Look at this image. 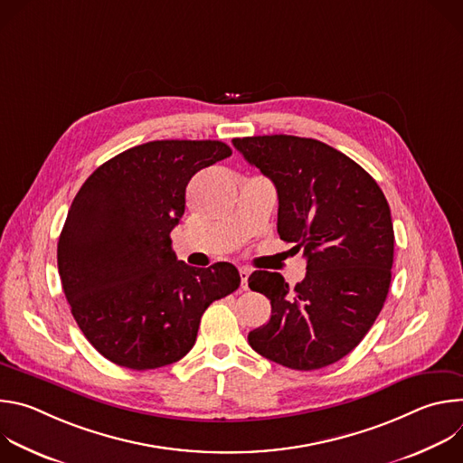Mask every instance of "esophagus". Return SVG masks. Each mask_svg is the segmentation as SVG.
Returning <instances> with one entry per match:
<instances>
[{"mask_svg": "<svg viewBox=\"0 0 463 463\" xmlns=\"http://www.w3.org/2000/svg\"><path fill=\"white\" fill-rule=\"evenodd\" d=\"M249 275H250V269H249V268H240V277H241V289H249V286H247Z\"/></svg>", "mask_w": 463, "mask_h": 463, "instance_id": "34e87169", "label": "esophagus"}]
</instances>
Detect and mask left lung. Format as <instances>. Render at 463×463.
<instances>
[{"label": "left lung", "mask_w": 463, "mask_h": 463, "mask_svg": "<svg viewBox=\"0 0 463 463\" xmlns=\"http://www.w3.org/2000/svg\"><path fill=\"white\" fill-rule=\"evenodd\" d=\"M232 145L277 186L279 234L307 260L293 289L279 273L249 277V288L271 300L269 322L252 329L249 345L293 370L334 364L363 341L388 295L393 225L386 197L364 168L317 139L258 136Z\"/></svg>", "instance_id": "obj_1"}]
</instances>
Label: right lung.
<instances>
[{"label": "right lung", "mask_w": 463, "mask_h": 463, "mask_svg": "<svg viewBox=\"0 0 463 463\" xmlns=\"http://www.w3.org/2000/svg\"><path fill=\"white\" fill-rule=\"evenodd\" d=\"M232 150L222 141H152L100 165L82 184L58 240V273L91 346L131 370L184 357L202 315L240 286L227 261L195 269L170 232L186 184Z\"/></svg>", "instance_id": "1"}]
</instances>
